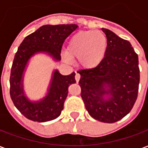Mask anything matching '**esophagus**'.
<instances>
[{
	"label": "esophagus",
	"instance_id": "esophagus-1",
	"mask_svg": "<svg viewBox=\"0 0 148 148\" xmlns=\"http://www.w3.org/2000/svg\"><path fill=\"white\" fill-rule=\"evenodd\" d=\"M80 77H81L80 74L76 73V74H75V80H76V82H79V80H80Z\"/></svg>",
	"mask_w": 148,
	"mask_h": 148
}]
</instances>
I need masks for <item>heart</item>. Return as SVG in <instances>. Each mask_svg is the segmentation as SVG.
I'll return each mask as SVG.
<instances>
[{
  "label": "heart",
  "instance_id": "b5f03b06",
  "mask_svg": "<svg viewBox=\"0 0 148 148\" xmlns=\"http://www.w3.org/2000/svg\"><path fill=\"white\" fill-rule=\"evenodd\" d=\"M107 49L106 36L98 31H86L75 34L68 43V52L63 54L66 62L78 58L83 67L93 68L101 62Z\"/></svg>",
  "mask_w": 148,
  "mask_h": 148
}]
</instances>
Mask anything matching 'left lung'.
Here are the masks:
<instances>
[{
	"mask_svg": "<svg viewBox=\"0 0 148 148\" xmlns=\"http://www.w3.org/2000/svg\"><path fill=\"white\" fill-rule=\"evenodd\" d=\"M107 49L96 67L77 71L81 96L89 114L104 123H115L133 108L138 96L140 68L138 55L127 40L102 28ZM106 95L110 96L108 99Z\"/></svg>",
	"mask_w": 148,
	"mask_h": 148,
	"instance_id": "obj_1",
	"label": "left lung"
}]
</instances>
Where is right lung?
<instances>
[{
    "label": "right lung",
    "mask_w": 148,
    "mask_h": 148,
    "mask_svg": "<svg viewBox=\"0 0 148 148\" xmlns=\"http://www.w3.org/2000/svg\"><path fill=\"white\" fill-rule=\"evenodd\" d=\"M77 28V24L43 25L28 35L15 55L10 74V97L16 108L26 118L36 122L55 120L61 114L68 87L74 84L75 73L62 75L53 74L47 95L37 102H32L24 94L23 73L31 57L38 52H46L56 60H61V50L65 39Z\"/></svg>",
    "instance_id": "add662e5"
}]
</instances>
